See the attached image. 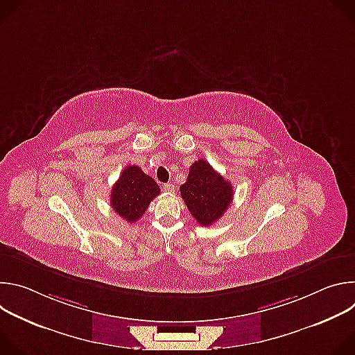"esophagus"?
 <instances>
[{
    "mask_svg": "<svg viewBox=\"0 0 355 355\" xmlns=\"http://www.w3.org/2000/svg\"><path fill=\"white\" fill-rule=\"evenodd\" d=\"M163 191H164V192H167V193H171V192H174V191H175V187H174L173 184L167 182V184H164V185H163Z\"/></svg>",
    "mask_w": 355,
    "mask_h": 355,
    "instance_id": "esophagus-1",
    "label": "esophagus"
}]
</instances>
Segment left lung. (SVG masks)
I'll use <instances>...</instances> for the list:
<instances>
[{
  "instance_id": "8db88e82",
  "label": "left lung",
  "mask_w": 355,
  "mask_h": 355,
  "mask_svg": "<svg viewBox=\"0 0 355 355\" xmlns=\"http://www.w3.org/2000/svg\"><path fill=\"white\" fill-rule=\"evenodd\" d=\"M180 191L188 211L200 226L214 225L233 202L232 184L204 159L189 167Z\"/></svg>"
}]
</instances>
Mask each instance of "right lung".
<instances>
[{"label":"right lung","mask_w":355,"mask_h":355,"mask_svg":"<svg viewBox=\"0 0 355 355\" xmlns=\"http://www.w3.org/2000/svg\"><path fill=\"white\" fill-rule=\"evenodd\" d=\"M160 193L156 181L146 175L140 167L128 166L111 191V207L126 222H137L150 202Z\"/></svg>","instance_id":"add662e5"}]
</instances>
